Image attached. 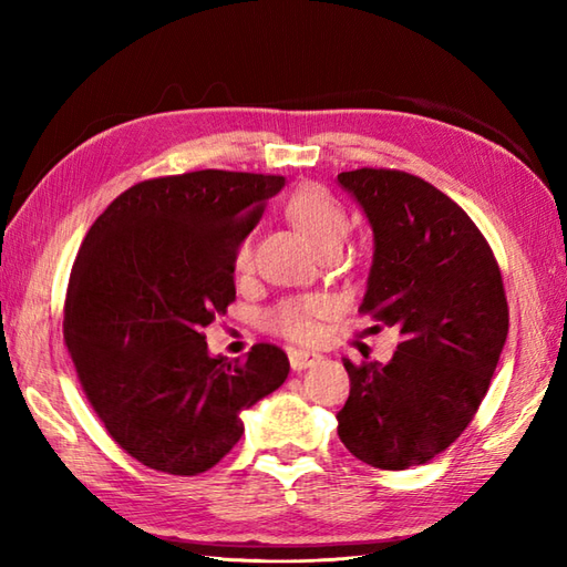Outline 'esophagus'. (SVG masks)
<instances>
[{
	"label": "esophagus",
	"instance_id": "esophagus-1",
	"mask_svg": "<svg viewBox=\"0 0 567 567\" xmlns=\"http://www.w3.org/2000/svg\"><path fill=\"white\" fill-rule=\"evenodd\" d=\"M321 360V355L319 353H311V351H297V348H292L290 351V365H292V370H307V368H311V365H317Z\"/></svg>",
	"mask_w": 567,
	"mask_h": 567
}]
</instances>
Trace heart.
Instances as JSON below:
<instances>
[{
    "instance_id": "heart-1",
    "label": "heart",
    "mask_w": 567,
    "mask_h": 567,
    "mask_svg": "<svg viewBox=\"0 0 567 567\" xmlns=\"http://www.w3.org/2000/svg\"><path fill=\"white\" fill-rule=\"evenodd\" d=\"M287 216L297 231L307 238L311 248L323 252L327 248H341L348 236V214L327 189L317 185H302L287 199ZM234 272L248 275L252 270L250 236H240L234 246ZM333 311V299L327 295H307L277 305L268 315V327L297 343H309L319 336V321Z\"/></svg>"
}]
</instances>
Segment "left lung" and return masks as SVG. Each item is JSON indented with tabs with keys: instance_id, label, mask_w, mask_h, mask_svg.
I'll return each mask as SVG.
<instances>
[{
	"instance_id": "8db88e82",
	"label": "left lung",
	"mask_w": 567,
	"mask_h": 567,
	"mask_svg": "<svg viewBox=\"0 0 567 567\" xmlns=\"http://www.w3.org/2000/svg\"><path fill=\"white\" fill-rule=\"evenodd\" d=\"M339 183L375 240L360 311L402 336L388 365L343 358L339 436L358 461L406 470L449 449L485 400L509 331L502 272L473 219L426 179L360 167Z\"/></svg>"
}]
</instances>
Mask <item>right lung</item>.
Here are the masks:
<instances>
[{
	"instance_id": "1",
	"label": "right lung",
	"mask_w": 567,
	"mask_h": 567,
	"mask_svg": "<svg viewBox=\"0 0 567 567\" xmlns=\"http://www.w3.org/2000/svg\"><path fill=\"white\" fill-rule=\"evenodd\" d=\"M282 187V175L228 171L143 179L84 236L63 336L94 414L138 463L214 467L244 436L240 412L287 380L282 348L228 360L204 341L236 299V240Z\"/></svg>"
}]
</instances>
